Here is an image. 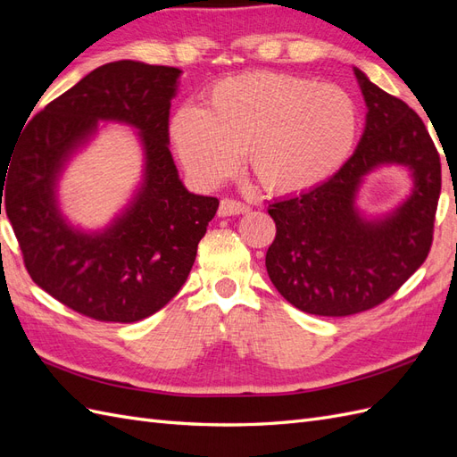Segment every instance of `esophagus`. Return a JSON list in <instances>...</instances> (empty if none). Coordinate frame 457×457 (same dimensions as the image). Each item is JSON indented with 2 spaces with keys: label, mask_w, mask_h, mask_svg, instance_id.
<instances>
[{
  "label": "esophagus",
  "mask_w": 457,
  "mask_h": 457,
  "mask_svg": "<svg viewBox=\"0 0 457 457\" xmlns=\"http://www.w3.org/2000/svg\"><path fill=\"white\" fill-rule=\"evenodd\" d=\"M247 212H250V207H247L242 202H238V200H232V198H223V200H220V205H219V215L220 217L242 215V213H247Z\"/></svg>",
  "instance_id": "esophagus-1"
}]
</instances>
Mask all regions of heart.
Here are the masks:
<instances>
[{"mask_svg": "<svg viewBox=\"0 0 457 457\" xmlns=\"http://www.w3.org/2000/svg\"><path fill=\"white\" fill-rule=\"evenodd\" d=\"M356 135L358 108L347 91L267 71L217 81L202 108L179 106L170 121L173 148L198 183L223 181L244 152L255 181L282 196L334 175Z\"/></svg>", "mask_w": 457, "mask_h": 457, "instance_id": "1", "label": "heart"}]
</instances>
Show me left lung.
I'll list each match as a JSON object with an SVG mask.
<instances>
[{
  "mask_svg": "<svg viewBox=\"0 0 457 457\" xmlns=\"http://www.w3.org/2000/svg\"><path fill=\"white\" fill-rule=\"evenodd\" d=\"M368 106L366 128L343 168L297 196L269 205L276 237L267 272L303 312L349 316L381 305L428 255L440 196V156L423 120L354 68ZM385 162L414 175L411 198L379 221H366L353 198L364 174Z\"/></svg>",
  "mask_w": 457,
  "mask_h": 457,
  "instance_id": "left-lung-1",
  "label": "left lung"
}]
</instances>
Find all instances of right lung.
<instances>
[{"instance_id":"right-lung-1","label":"right lung","mask_w":457,"mask_h":457,"mask_svg":"<svg viewBox=\"0 0 457 457\" xmlns=\"http://www.w3.org/2000/svg\"><path fill=\"white\" fill-rule=\"evenodd\" d=\"M179 76V68L135 61L99 66L29 121L12 150L7 181L0 173V215L4 196L30 278L93 320L129 324L168 305L219 207L217 198L183 187L168 146ZM99 119L142 131L145 183L112 226L86 235L62 219L54 187L63 162Z\"/></svg>"}]
</instances>
